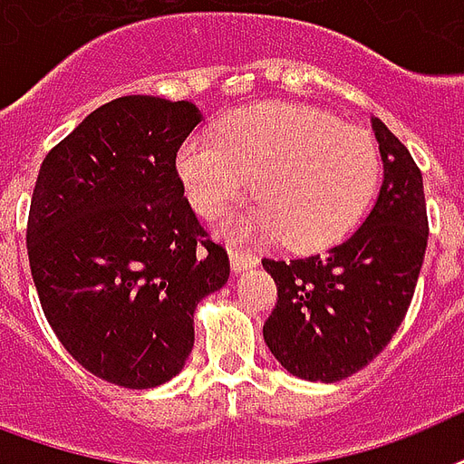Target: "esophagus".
Segmentation results:
<instances>
[{
	"instance_id": "obj_1",
	"label": "esophagus",
	"mask_w": 464,
	"mask_h": 464,
	"mask_svg": "<svg viewBox=\"0 0 464 464\" xmlns=\"http://www.w3.org/2000/svg\"><path fill=\"white\" fill-rule=\"evenodd\" d=\"M229 264H232V271L235 273H244L258 264V256L256 254H249V251L237 249V246H229Z\"/></svg>"
}]
</instances>
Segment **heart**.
I'll return each instance as SVG.
<instances>
[{
	"label": "heart",
	"mask_w": 464,
	"mask_h": 464,
	"mask_svg": "<svg viewBox=\"0 0 464 464\" xmlns=\"http://www.w3.org/2000/svg\"><path fill=\"white\" fill-rule=\"evenodd\" d=\"M191 206L225 213L249 191L258 203L232 218V232L300 251L341 242L365 213L380 179L375 140L358 125L295 103H256L232 113L218 138L196 132L176 154Z\"/></svg>",
	"instance_id": "1"
}]
</instances>
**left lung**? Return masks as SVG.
<instances>
[{"label": "left lung", "instance_id": "1", "mask_svg": "<svg viewBox=\"0 0 464 464\" xmlns=\"http://www.w3.org/2000/svg\"><path fill=\"white\" fill-rule=\"evenodd\" d=\"M370 123L385 171L361 227L326 254L261 261L278 288L264 324L266 346L310 382L351 378L390 343L411 304L429 242L421 171L380 118Z\"/></svg>", "mask_w": 464, "mask_h": 464}]
</instances>
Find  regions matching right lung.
<instances>
[{"mask_svg": "<svg viewBox=\"0 0 464 464\" xmlns=\"http://www.w3.org/2000/svg\"><path fill=\"white\" fill-rule=\"evenodd\" d=\"M200 121L191 102L121 96L53 147L35 181L26 246L43 312L82 368L128 390L181 372L193 312L229 278L176 171Z\"/></svg>", "mask_w": 464, "mask_h": 464, "instance_id": "obj_1", "label": "right lung"}]
</instances>
